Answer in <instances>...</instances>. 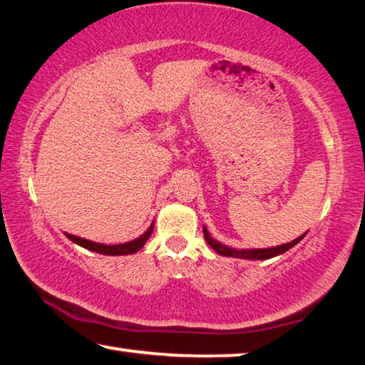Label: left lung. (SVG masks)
Returning a JSON list of instances; mask_svg holds the SVG:
<instances>
[{
	"label": "left lung",
	"mask_w": 365,
	"mask_h": 365,
	"mask_svg": "<svg viewBox=\"0 0 365 365\" xmlns=\"http://www.w3.org/2000/svg\"><path fill=\"white\" fill-rule=\"evenodd\" d=\"M202 233H205V238L207 245L211 246V248L219 252L220 256H227V257H238V259H251V261H256V259H270V257H275L279 255H283V252L288 251L289 248H293L294 245H298L302 238L306 237L304 235H301L299 238L293 240V242L285 243V245H280V246H274V248H264V250H235V248H228V246L222 245L219 242H215V240L209 235L207 228L202 227Z\"/></svg>",
	"instance_id": "obj_1"
}]
</instances>
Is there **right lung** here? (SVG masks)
Here are the masks:
<instances>
[{
	"instance_id": "add662e5",
	"label": "right lung",
	"mask_w": 365,
	"mask_h": 365,
	"mask_svg": "<svg viewBox=\"0 0 365 365\" xmlns=\"http://www.w3.org/2000/svg\"><path fill=\"white\" fill-rule=\"evenodd\" d=\"M153 228H154V222L150 225V228L141 235V237L132 240V242L128 243H122V245H103V243H95V242H90V240H85V238H80L76 237V235H71V233H66V237L71 240L78 246H82L85 250H90V251H95V252H100V255H106V256H125V255H133V252L140 251L143 248L145 243L148 242V238L151 237L153 233Z\"/></svg>"
}]
</instances>
